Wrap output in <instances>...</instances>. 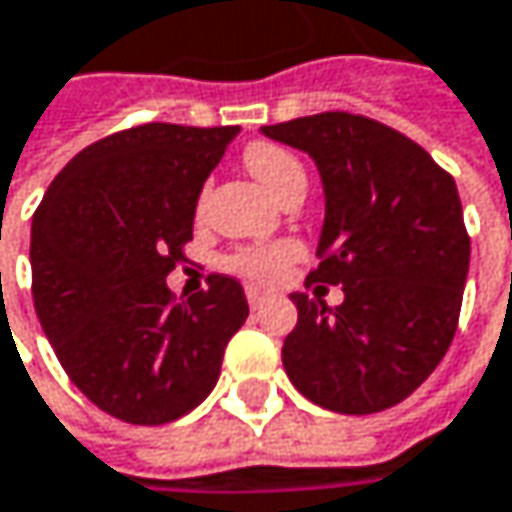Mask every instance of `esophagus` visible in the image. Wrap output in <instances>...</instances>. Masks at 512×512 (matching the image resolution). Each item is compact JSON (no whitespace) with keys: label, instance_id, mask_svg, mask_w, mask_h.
I'll return each instance as SVG.
<instances>
[{"label":"esophagus","instance_id":"1","mask_svg":"<svg viewBox=\"0 0 512 512\" xmlns=\"http://www.w3.org/2000/svg\"><path fill=\"white\" fill-rule=\"evenodd\" d=\"M268 300H271V294H265V291H259V288L247 286V303H250V309H262Z\"/></svg>","mask_w":512,"mask_h":512}]
</instances>
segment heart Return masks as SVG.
Segmentation results:
<instances>
[{"label":"heart","mask_w":512,"mask_h":512,"mask_svg":"<svg viewBox=\"0 0 512 512\" xmlns=\"http://www.w3.org/2000/svg\"><path fill=\"white\" fill-rule=\"evenodd\" d=\"M244 164L277 200L297 185L306 188V170L300 159L277 144H268V141L250 144L244 150ZM294 256H297L294 244H256V247H241L229 259V268L256 283H274L286 274L288 262Z\"/></svg>","instance_id":"1"}]
</instances>
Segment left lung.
Instances as JSON below:
<instances>
[{"mask_svg":"<svg viewBox=\"0 0 512 512\" xmlns=\"http://www.w3.org/2000/svg\"><path fill=\"white\" fill-rule=\"evenodd\" d=\"M262 135L315 161L324 226L306 286L345 291L336 309L288 294L297 306L283 342L288 380L333 413L389 410L433 374L457 333L472 250L457 185L416 141L348 111Z\"/></svg>","mask_w":512,"mask_h":512,"instance_id":"8db88e82","label":"left lung"}]
</instances>
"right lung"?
Here are the masks:
<instances>
[{"label":"right lung","instance_id":"add662e5","mask_svg":"<svg viewBox=\"0 0 512 512\" xmlns=\"http://www.w3.org/2000/svg\"><path fill=\"white\" fill-rule=\"evenodd\" d=\"M238 126L144 123L85 147L32 218L34 312L88 401L129 424H167L215 389L247 321L238 280L173 300L203 182Z\"/></svg>","mask_w":512,"mask_h":512}]
</instances>
